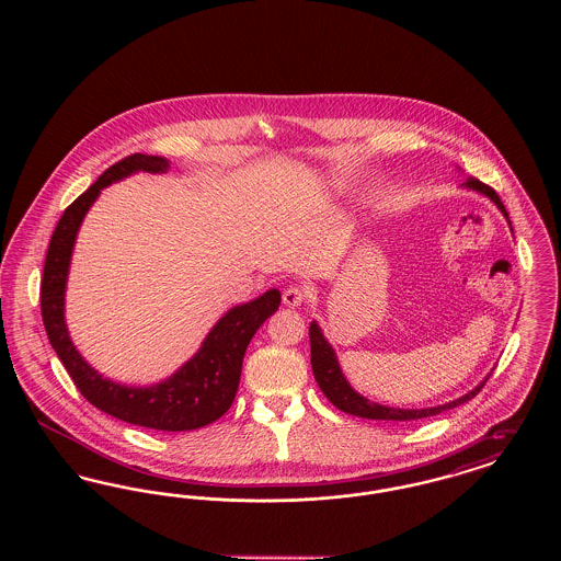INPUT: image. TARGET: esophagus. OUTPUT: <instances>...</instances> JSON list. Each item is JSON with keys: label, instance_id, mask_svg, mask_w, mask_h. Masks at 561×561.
Here are the masks:
<instances>
[{"label": "esophagus", "instance_id": "esophagus-1", "mask_svg": "<svg viewBox=\"0 0 561 561\" xmlns=\"http://www.w3.org/2000/svg\"><path fill=\"white\" fill-rule=\"evenodd\" d=\"M282 300L286 307H300L307 300V290L302 286H288L282 294Z\"/></svg>", "mask_w": 561, "mask_h": 561}]
</instances>
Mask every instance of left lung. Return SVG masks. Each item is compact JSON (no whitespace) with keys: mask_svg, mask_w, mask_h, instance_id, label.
Listing matches in <instances>:
<instances>
[{"mask_svg":"<svg viewBox=\"0 0 561 561\" xmlns=\"http://www.w3.org/2000/svg\"><path fill=\"white\" fill-rule=\"evenodd\" d=\"M465 187L473 188L481 195L490 197L499 210L505 214L508 218L507 210L501 202V197L496 195V191L488 185H483L478 179H469L465 183ZM309 341H311V368L316 374V380L320 385L323 396L328 400L332 401L339 410L353 414V416H359V419H370V421H398V423H408V421H416V419H427V416H435L444 410H450L456 408L465 401L473 400L481 391V387L485 385L488 378H483L480 385L476 389H471L469 393H465L462 398L458 400L448 401L444 405H435V408H421V410H403V408H389V405H380L376 401L366 400L364 396H359L345 378V374L339 366V359H336V353L334 348L330 347V343L323 339L321 334L320 325L316 321H311L309 325Z\"/></svg>","mask_w":561,"mask_h":561,"instance_id":"8db88e82","label":"left lung"}]
</instances>
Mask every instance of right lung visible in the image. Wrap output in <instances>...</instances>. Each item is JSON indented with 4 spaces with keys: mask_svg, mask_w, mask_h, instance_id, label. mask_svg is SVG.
I'll return each instance as SVG.
<instances>
[{
    "mask_svg": "<svg viewBox=\"0 0 561 561\" xmlns=\"http://www.w3.org/2000/svg\"><path fill=\"white\" fill-rule=\"evenodd\" d=\"M168 160L134 153L107 168L99 181L62 213L48 245L44 277L39 288L42 320L58 359L73 378L81 396L111 416L158 431H191L218 421L236 400L240 387L241 362L256 330L271 318L279 302V290L229 309L216 321L199 351L181 370L151 387H126L103 378L71 343L65 323V288L71 265V252L81 220L101 188L117 183L134 172H165Z\"/></svg>",
    "mask_w": 561,
    "mask_h": 561,
    "instance_id": "1",
    "label": "right lung"
}]
</instances>
